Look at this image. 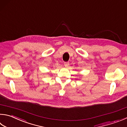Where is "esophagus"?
I'll use <instances>...</instances> for the list:
<instances>
[{
    "instance_id": "1",
    "label": "esophagus",
    "mask_w": 127,
    "mask_h": 127,
    "mask_svg": "<svg viewBox=\"0 0 127 127\" xmlns=\"http://www.w3.org/2000/svg\"><path fill=\"white\" fill-rule=\"evenodd\" d=\"M69 64V62H64V65H65V67H68Z\"/></svg>"
}]
</instances>
